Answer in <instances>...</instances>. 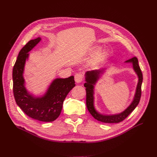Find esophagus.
Returning <instances> with one entry per match:
<instances>
[{
  "mask_svg": "<svg viewBox=\"0 0 157 157\" xmlns=\"http://www.w3.org/2000/svg\"><path fill=\"white\" fill-rule=\"evenodd\" d=\"M83 80V75L81 73H76L75 75V81L77 84H79V83H81Z\"/></svg>",
  "mask_w": 157,
  "mask_h": 157,
  "instance_id": "obj_1",
  "label": "esophagus"
}]
</instances>
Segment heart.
I'll use <instances>...</instances> for the list:
<instances>
[{
    "mask_svg": "<svg viewBox=\"0 0 157 157\" xmlns=\"http://www.w3.org/2000/svg\"><path fill=\"white\" fill-rule=\"evenodd\" d=\"M99 49H100L99 46H95V47H94V48H93L91 50V53H93V54H94V53L97 52ZM105 56H106V52H105V51H103L102 52H101V54H100V55H98V57L96 58V62L100 61V60H101L102 59L104 58Z\"/></svg>",
    "mask_w": 157,
    "mask_h": 157,
    "instance_id": "heart-1",
    "label": "heart"
}]
</instances>
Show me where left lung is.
Returning a JSON list of instances; mask_svg holds the SVG:
<instances>
[{
    "label": "left lung",
    "mask_w": 157,
    "mask_h": 157,
    "mask_svg": "<svg viewBox=\"0 0 157 157\" xmlns=\"http://www.w3.org/2000/svg\"><path fill=\"white\" fill-rule=\"evenodd\" d=\"M126 63H132L133 69L134 71L138 75V82L136 87V92L134 99H133L131 104L128 106V108L125 109L123 112L117 113V114L113 115H104L101 114L99 112L96 111L94 106V86L96 82L105 72L106 69H96L92 71H87L85 73V81L84 87H86V106L90 113L92 115L93 117L97 119L98 121L103 123H119L123 121L130 113H131L138 106L141 97V86L143 80L142 73L141 69L140 68L138 65V60L136 57H133L125 61Z\"/></svg>",
    "instance_id": "1"
}]
</instances>
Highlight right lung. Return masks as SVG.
Instances as JSON below:
<instances>
[{
	"label": "right lung",
	"instance_id": "right-lung-1",
	"mask_svg": "<svg viewBox=\"0 0 157 157\" xmlns=\"http://www.w3.org/2000/svg\"><path fill=\"white\" fill-rule=\"evenodd\" d=\"M40 40V37L31 40L19 52L13 69V94L17 105L29 117L51 122L61 114L63 101L75 84L74 77L72 75L65 79H55L43 96H35L28 92L23 78L25 62L29 58L28 52Z\"/></svg>",
	"mask_w": 157,
	"mask_h": 157
}]
</instances>
